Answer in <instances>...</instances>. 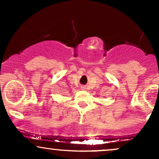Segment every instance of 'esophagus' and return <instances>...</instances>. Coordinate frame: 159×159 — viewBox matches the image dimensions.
<instances>
[{"label": "esophagus", "instance_id": "34e87169", "mask_svg": "<svg viewBox=\"0 0 159 159\" xmlns=\"http://www.w3.org/2000/svg\"><path fill=\"white\" fill-rule=\"evenodd\" d=\"M81 88H82V89H83V90H84V88H85V87H84V86H82V87H81Z\"/></svg>", "mask_w": 159, "mask_h": 159}]
</instances>
